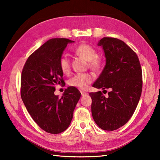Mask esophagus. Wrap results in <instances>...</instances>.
<instances>
[{
	"label": "esophagus",
	"mask_w": 160,
	"mask_h": 160,
	"mask_svg": "<svg viewBox=\"0 0 160 160\" xmlns=\"http://www.w3.org/2000/svg\"><path fill=\"white\" fill-rule=\"evenodd\" d=\"M81 94H82V95H86V94H88V92H84V91H80Z\"/></svg>",
	"instance_id": "34e87169"
}]
</instances>
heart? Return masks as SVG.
Returning a JSON list of instances; mask_svg holds the SVG:
<instances>
[{
    "label": "heart",
    "instance_id": "obj_1",
    "mask_svg": "<svg viewBox=\"0 0 160 160\" xmlns=\"http://www.w3.org/2000/svg\"><path fill=\"white\" fill-rule=\"evenodd\" d=\"M77 55L88 61L89 66L94 70H98L102 66L101 59L97 57V53L94 48L88 44H80L74 49ZM59 67L64 74H68L70 70V61L68 57L63 56L59 60ZM94 79L90 72H79L75 74L68 80V84L80 90H86Z\"/></svg>",
    "mask_w": 160,
    "mask_h": 160
}]
</instances>
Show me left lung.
Returning <instances> with one entry per match:
<instances>
[{
	"instance_id": "left-lung-1",
	"label": "left lung",
	"mask_w": 160,
	"mask_h": 160,
	"mask_svg": "<svg viewBox=\"0 0 160 160\" xmlns=\"http://www.w3.org/2000/svg\"><path fill=\"white\" fill-rule=\"evenodd\" d=\"M104 51L106 65L92 87L109 89L107 97L101 91L90 92L94 121L104 131H114L128 122L133 114L142 88L138 57L125 42L104 37L98 42Z\"/></svg>"
}]
</instances>
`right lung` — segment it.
<instances>
[{"instance_id":"right-lung-1","label":"right lung","mask_w":160,"mask_h":160,"mask_svg":"<svg viewBox=\"0 0 160 160\" xmlns=\"http://www.w3.org/2000/svg\"><path fill=\"white\" fill-rule=\"evenodd\" d=\"M74 41L49 39L32 53L21 75V97L29 114L42 130L58 134L68 128L81 93L75 87L66 89L59 98L56 85H64L59 60L68 43Z\"/></svg>"}]
</instances>
